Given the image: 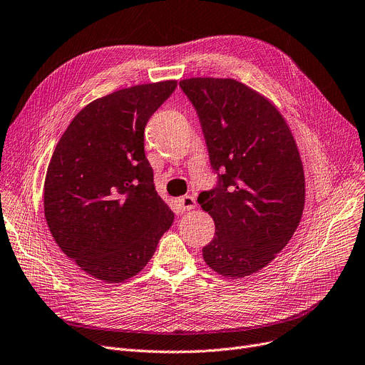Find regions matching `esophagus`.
Instances as JSON below:
<instances>
[{
    "mask_svg": "<svg viewBox=\"0 0 365 365\" xmlns=\"http://www.w3.org/2000/svg\"><path fill=\"white\" fill-rule=\"evenodd\" d=\"M179 207L182 212H186V210H192L195 207V198L191 197V195H185L182 198H179Z\"/></svg>",
    "mask_w": 365,
    "mask_h": 365,
    "instance_id": "esophagus-1",
    "label": "esophagus"
}]
</instances>
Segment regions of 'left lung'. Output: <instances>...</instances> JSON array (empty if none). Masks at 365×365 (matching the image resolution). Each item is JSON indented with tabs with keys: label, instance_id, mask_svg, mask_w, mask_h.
I'll return each instance as SVG.
<instances>
[{
	"label": "left lung",
	"instance_id": "left-lung-1",
	"mask_svg": "<svg viewBox=\"0 0 365 365\" xmlns=\"http://www.w3.org/2000/svg\"><path fill=\"white\" fill-rule=\"evenodd\" d=\"M179 86L195 108L217 176L198 195L216 227L202 258L222 276H249L288 245L303 215L295 140L274 106L240 82L194 77Z\"/></svg>",
	"mask_w": 365,
	"mask_h": 365
}]
</instances>
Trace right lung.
I'll use <instances>...</instances> for the list:
<instances>
[{"instance_id": "obj_1", "label": "right lung", "mask_w": 365, "mask_h": 365, "mask_svg": "<svg viewBox=\"0 0 365 365\" xmlns=\"http://www.w3.org/2000/svg\"><path fill=\"white\" fill-rule=\"evenodd\" d=\"M176 85H138L92 101L55 148L44 182L47 227L95 279L135 276L173 224L174 213L156 194L145 128Z\"/></svg>"}]
</instances>
